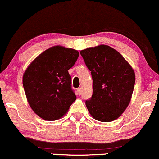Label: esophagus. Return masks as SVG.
I'll return each instance as SVG.
<instances>
[{
    "mask_svg": "<svg viewBox=\"0 0 159 159\" xmlns=\"http://www.w3.org/2000/svg\"><path fill=\"white\" fill-rule=\"evenodd\" d=\"M77 93H78V94H79V95L82 94V88H77Z\"/></svg>",
    "mask_w": 159,
    "mask_h": 159,
    "instance_id": "esophagus-1",
    "label": "esophagus"
}]
</instances>
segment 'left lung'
Wrapping results in <instances>:
<instances>
[{
	"label": "left lung",
	"mask_w": 159,
	"mask_h": 159,
	"mask_svg": "<svg viewBox=\"0 0 159 159\" xmlns=\"http://www.w3.org/2000/svg\"><path fill=\"white\" fill-rule=\"evenodd\" d=\"M80 55L93 79L92 97L85 102L90 114L102 122L116 120L131 101L134 71L120 53L107 45L83 49Z\"/></svg>",
	"instance_id": "8db88e82"
}]
</instances>
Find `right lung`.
Returning a JSON list of instances; mask_svg holds the SVG:
<instances>
[{
	"label": "right lung",
	"instance_id": "obj_1",
	"mask_svg": "<svg viewBox=\"0 0 159 159\" xmlns=\"http://www.w3.org/2000/svg\"><path fill=\"white\" fill-rule=\"evenodd\" d=\"M78 57L75 49L52 47L39 55L25 71L22 84L27 99L44 120L61 118L77 98L68 70Z\"/></svg>",
	"mask_w": 159,
	"mask_h": 159
}]
</instances>
